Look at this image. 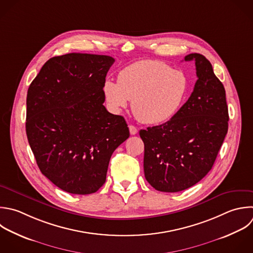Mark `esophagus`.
<instances>
[{"mask_svg":"<svg viewBox=\"0 0 253 253\" xmlns=\"http://www.w3.org/2000/svg\"><path fill=\"white\" fill-rule=\"evenodd\" d=\"M128 128H129V132H130V134L131 135H134V134H136L137 133V128L134 126H128Z\"/></svg>","mask_w":253,"mask_h":253,"instance_id":"34e87169","label":"esophagus"}]
</instances>
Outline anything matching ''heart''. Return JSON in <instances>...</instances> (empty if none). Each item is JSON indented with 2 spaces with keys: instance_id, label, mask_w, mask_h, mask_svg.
I'll return each instance as SVG.
<instances>
[{
  "instance_id": "b5f03b06",
  "label": "heart",
  "mask_w": 253,
  "mask_h": 253,
  "mask_svg": "<svg viewBox=\"0 0 253 253\" xmlns=\"http://www.w3.org/2000/svg\"><path fill=\"white\" fill-rule=\"evenodd\" d=\"M189 89L187 75L158 60H140L119 72L118 82L107 79L103 94L115 112L132 101L134 117L146 125H159L172 119L185 102Z\"/></svg>"
}]
</instances>
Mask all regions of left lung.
Here are the masks:
<instances>
[{
    "mask_svg": "<svg viewBox=\"0 0 253 253\" xmlns=\"http://www.w3.org/2000/svg\"><path fill=\"white\" fill-rule=\"evenodd\" d=\"M184 59L195 61L198 77L190 98L170 121L139 131L145 179L161 192H180L202 180L228 127L225 90L211 62L199 53Z\"/></svg>",
    "mask_w": 253,
    "mask_h": 253,
    "instance_id": "1",
    "label": "left lung"
}]
</instances>
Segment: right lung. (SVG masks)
Returning <instances> with one entry per match:
<instances>
[{
	"mask_svg": "<svg viewBox=\"0 0 253 253\" xmlns=\"http://www.w3.org/2000/svg\"><path fill=\"white\" fill-rule=\"evenodd\" d=\"M114 62L108 55L55 56L28 90L29 143L42 173L65 192H97L113 152L129 137L124 117L103 105V84Z\"/></svg>",
	"mask_w": 253,
	"mask_h": 253,
	"instance_id": "add662e5",
	"label": "right lung"
}]
</instances>
